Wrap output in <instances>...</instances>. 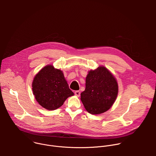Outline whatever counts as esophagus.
I'll return each mask as SVG.
<instances>
[{
	"instance_id": "esophagus-1",
	"label": "esophagus",
	"mask_w": 156,
	"mask_h": 156,
	"mask_svg": "<svg viewBox=\"0 0 156 156\" xmlns=\"http://www.w3.org/2000/svg\"><path fill=\"white\" fill-rule=\"evenodd\" d=\"M75 94L77 97H79V96H80V91H76L75 92Z\"/></svg>"
}]
</instances>
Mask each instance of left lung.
Wrapping results in <instances>:
<instances>
[{"instance_id":"8db88e82","label":"left lung","mask_w":156,"mask_h":156,"mask_svg":"<svg viewBox=\"0 0 156 156\" xmlns=\"http://www.w3.org/2000/svg\"><path fill=\"white\" fill-rule=\"evenodd\" d=\"M119 91L114 76L105 66H101L89 71L86 78L85 90L81 93V100L89 113L100 114L114 104Z\"/></svg>"}]
</instances>
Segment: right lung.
Listing matches in <instances>:
<instances>
[{
	"mask_svg": "<svg viewBox=\"0 0 156 156\" xmlns=\"http://www.w3.org/2000/svg\"><path fill=\"white\" fill-rule=\"evenodd\" d=\"M32 87L37 102L49 110L61 107L66 99L74 95L62 71L51 65L45 66L36 74Z\"/></svg>",
	"mask_w": 156,
	"mask_h": 156,
	"instance_id": "1",
	"label": "right lung"
}]
</instances>
